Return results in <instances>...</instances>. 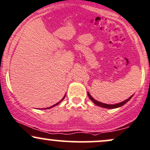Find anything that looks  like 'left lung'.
I'll list each match as a JSON object with an SVG mask.
<instances>
[{
	"instance_id": "left-lung-1",
	"label": "left lung",
	"mask_w": 150,
	"mask_h": 150,
	"mask_svg": "<svg viewBox=\"0 0 150 150\" xmlns=\"http://www.w3.org/2000/svg\"><path fill=\"white\" fill-rule=\"evenodd\" d=\"M88 97L89 98H90V100H92V101L94 103H95L96 105H98V106L100 107H103V108H109V109H114V108H119V107H121L123 105L125 104L126 103H127L128 101H129V100H130V98H132V96L129 97L128 99H127L126 100H125V101L122 102V103H117V104H115V105H108V104H105V103H100V102L97 101V100H95L93 97L91 96V95H90V93H88Z\"/></svg>"
}]
</instances>
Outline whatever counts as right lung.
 <instances>
[{"label":"right lung","mask_w":150,"mask_h":150,"mask_svg":"<svg viewBox=\"0 0 150 150\" xmlns=\"http://www.w3.org/2000/svg\"><path fill=\"white\" fill-rule=\"evenodd\" d=\"M65 96H64V98H62V99L61 100H60V102H58V103H56V104L53 105H52V106H51V107H49V108H47V109H49V108H52V107L55 106V105H57V104H59V103H60V102H61V101H62V100H64V98H65ZM46 109H47V108H46Z\"/></svg>","instance_id":"1"}]
</instances>
